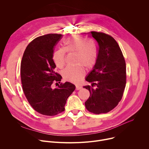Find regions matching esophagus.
Listing matches in <instances>:
<instances>
[{
	"instance_id": "esophagus-1",
	"label": "esophagus",
	"mask_w": 149,
	"mask_h": 149,
	"mask_svg": "<svg viewBox=\"0 0 149 149\" xmlns=\"http://www.w3.org/2000/svg\"><path fill=\"white\" fill-rule=\"evenodd\" d=\"M81 88H82L81 86H76V90H79Z\"/></svg>"
}]
</instances>
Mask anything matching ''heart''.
Returning <instances> with one entry per match:
<instances>
[{"mask_svg": "<svg viewBox=\"0 0 149 149\" xmlns=\"http://www.w3.org/2000/svg\"><path fill=\"white\" fill-rule=\"evenodd\" d=\"M66 52L76 53L75 63L79 64L76 66H68L62 71L64 79L73 83L80 82L85 74V70H91L95 65L98 51L96 46L91 42L81 36H71L64 41V48L56 50L53 54V60L56 66L62 68L65 64Z\"/></svg>", "mask_w": 149, "mask_h": 149, "instance_id": "heart-1", "label": "heart"}]
</instances>
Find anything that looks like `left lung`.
<instances>
[{"mask_svg": "<svg viewBox=\"0 0 149 149\" xmlns=\"http://www.w3.org/2000/svg\"><path fill=\"white\" fill-rule=\"evenodd\" d=\"M98 45L95 65L86 80L92 85L84 86L90 95L85 102L88 111L96 114L107 113L121 101L126 84V65L116 40L103 32H89Z\"/></svg>", "mask_w": 149, "mask_h": 149, "instance_id": "8db88e82", "label": "left lung"}]
</instances>
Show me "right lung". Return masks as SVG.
I'll list each match as a JSON object with an SVG mask.
<instances>
[{"label": "right lung", "mask_w": 149, "mask_h": 149, "mask_svg": "<svg viewBox=\"0 0 149 149\" xmlns=\"http://www.w3.org/2000/svg\"><path fill=\"white\" fill-rule=\"evenodd\" d=\"M62 37L61 34L50 33L36 38L27 46L21 61L20 77L25 97L35 111L48 116L64 111L67 98L75 89L69 82L52 88V84L62 78L54 71L53 60L54 47Z\"/></svg>", "instance_id": "add662e5"}]
</instances>
